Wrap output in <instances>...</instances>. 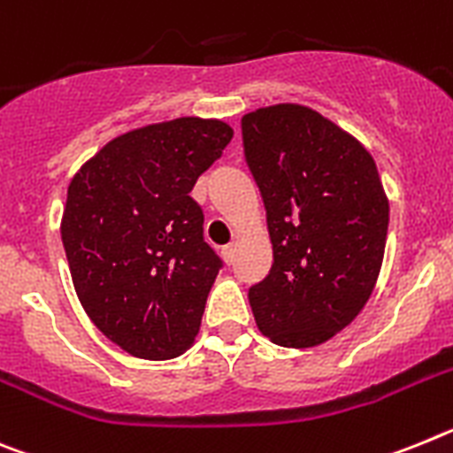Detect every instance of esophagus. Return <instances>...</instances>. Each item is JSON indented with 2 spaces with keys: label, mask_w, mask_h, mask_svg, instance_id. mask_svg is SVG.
<instances>
[{
  "label": "esophagus",
  "mask_w": 453,
  "mask_h": 453,
  "mask_svg": "<svg viewBox=\"0 0 453 453\" xmlns=\"http://www.w3.org/2000/svg\"><path fill=\"white\" fill-rule=\"evenodd\" d=\"M223 259H226L227 265H232L234 262V243H227V246H223Z\"/></svg>",
  "instance_id": "1"
}]
</instances>
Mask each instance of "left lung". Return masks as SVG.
Here are the masks:
<instances>
[{"instance_id": "left-lung-1", "label": "left lung", "mask_w": 453, "mask_h": 453, "mask_svg": "<svg viewBox=\"0 0 453 453\" xmlns=\"http://www.w3.org/2000/svg\"><path fill=\"white\" fill-rule=\"evenodd\" d=\"M243 155L265 200L273 265L249 289L273 344L310 349L351 324L383 265L390 204L365 145L301 104L242 118Z\"/></svg>"}]
</instances>
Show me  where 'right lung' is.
I'll return each mask as SVG.
<instances>
[{
  "instance_id": "right-lung-1",
  "label": "right lung",
  "mask_w": 453,
  "mask_h": 453,
  "mask_svg": "<svg viewBox=\"0 0 453 453\" xmlns=\"http://www.w3.org/2000/svg\"><path fill=\"white\" fill-rule=\"evenodd\" d=\"M230 139L223 120L148 125L109 141L70 182L61 239L74 289L129 356L168 360L198 335L223 262L191 188Z\"/></svg>"
}]
</instances>
